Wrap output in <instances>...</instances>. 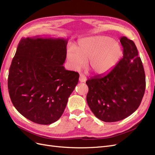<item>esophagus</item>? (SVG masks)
<instances>
[{
	"label": "esophagus",
	"instance_id": "34e87169",
	"mask_svg": "<svg viewBox=\"0 0 155 155\" xmlns=\"http://www.w3.org/2000/svg\"><path fill=\"white\" fill-rule=\"evenodd\" d=\"M87 80L86 77L83 74H80V77H79V81L80 82H85Z\"/></svg>",
	"mask_w": 155,
	"mask_h": 155
}]
</instances>
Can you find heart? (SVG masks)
Masks as SVG:
<instances>
[{
  "label": "heart",
  "instance_id": "1",
  "mask_svg": "<svg viewBox=\"0 0 155 155\" xmlns=\"http://www.w3.org/2000/svg\"><path fill=\"white\" fill-rule=\"evenodd\" d=\"M120 45L106 36H97L83 39L79 42L77 48L70 46L67 51L69 66L79 70L88 60V67L97 74H104L118 62L122 55Z\"/></svg>",
  "mask_w": 155,
  "mask_h": 155
}]
</instances>
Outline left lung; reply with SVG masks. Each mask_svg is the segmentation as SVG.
Wrapping results in <instances>:
<instances>
[{
  "mask_svg": "<svg viewBox=\"0 0 155 155\" xmlns=\"http://www.w3.org/2000/svg\"><path fill=\"white\" fill-rule=\"evenodd\" d=\"M124 56L107 73L86 81L87 101L96 118L105 122L125 119L140 105L145 89L142 60L134 42L120 37Z\"/></svg>",
  "mask_w": 155,
  "mask_h": 155,
  "instance_id": "1",
  "label": "left lung"
}]
</instances>
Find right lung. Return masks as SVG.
I'll return each instance as SVG.
<instances>
[{"instance_id": "right-lung-1", "label": "right lung", "mask_w": 155, "mask_h": 155, "mask_svg": "<svg viewBox=\"0 0 155 155\" xmlns=\"http://www.w3.org/2000/svg\"><path fill=\"white\" fill-rule=\"evenodd\" d=\"M68 39L35 36L22 39L8 74L9 94L20 114L33 122L58 120L79 81L63 66Z\"/></svg>"}]
</instances>
